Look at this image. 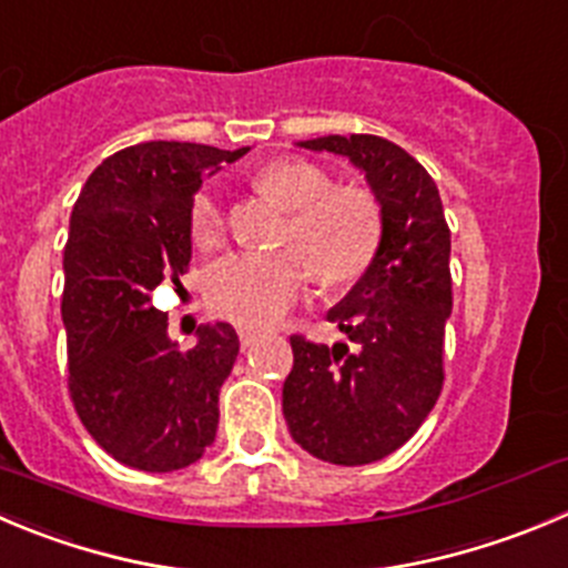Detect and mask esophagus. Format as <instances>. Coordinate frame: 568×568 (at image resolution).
<instances>
[{"label":"esophagus","mask_w":568,"mask_h":568,"mask_svg":"<svg viewBox=\"0 0 568 568\" xmlns=\"http://www.w3.org/2000/svg\"><path fill=\"white\" fill-rule=\"evenodd\" d=\"M258 339V332L256 328H240V343H242V348H251L253 343H256Z\"/></svg>","instance_id":"1"}]
</instances>
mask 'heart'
<instances>
[{"label":"heart","instance_id":"heart-1","mask_svg":"<svg viewBox=\"0 0 568 568\" xmlns=\"http://www.w3.org/2000/svg\"><path fill=\"white\" fill-rule=\"evenodd\" d=\"M258 192L290 209L281 245L295 251L231 253L209 267L206 301L220 317L242 326H273L306 293L312 271L326 287L359 278L382 242V203L368 186L337 183L321 164L278 159L253 178ZM225 203L214 189H200L189 206V234L203 251L223 242Z\"/></svg>","mask_w":568,"mask_h":568}]
</instances>
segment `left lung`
Instances as JSON below:
<instances>
[{
	"instance_id": "8db88e82",
	"label": "left lung",
	"mask_w": 568,
	"mask_h": 568,
	"mask_svg": "<svg viewBox=\"0 0 568 568\" xmlns=\"http://www.w3.org/2000/svg\"><path fill=\"white\" fill-rule=\"evenodd\" d=\"M348 155L382 203L379 251L328 321L348 345L293 334L284 418L301 449L334 466H365L402 449L443 390V337L452 315V231L429 172L371 133L301 142Z\"/></svg>"
}]
</instances>
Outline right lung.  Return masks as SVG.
Listing matches in <instances>:
<instances>
[{
  "label": "right lung",
  "mask_w": 568,
  "mask_h": 568,
  "mask_svg": "<svg viewBox=\"0 0 568 568\" xmlns=\"http://www.w3.org/2000/svg\"><path fill=\"white\" fill-rule=\"evenodd\" d=\"M242 150L144 142L108 155L89 175L63 251L61 315L69 398L89 435L122 466L178 471L214 443L220 387L240 354L231 323L197 328L178 351L161 284L189 273V206L203 178Z\"/></svg>",
  "instance_id": "obj_1"
}]
</instances>
